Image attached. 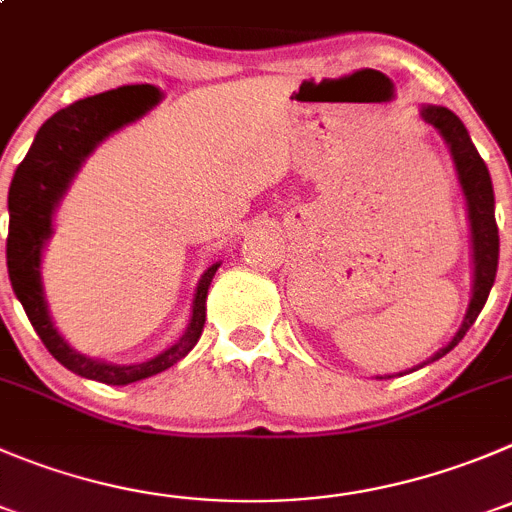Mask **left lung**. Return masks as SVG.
Listing matches in <instances>:
<instances>
[{
  "label": "left lung",
  "mask_w": 512,
  "mask_h": 512,
  "mask_svg": "<svg viewBox=\"0 0 512 512\" xmlns=\"http://www.w3.org/2000/svg\"><path fill=\"white\" fill-rule=\"evenodd\" d=\"M422 118L430 123L432 128L440 130L445 138L447 148H450L452 160H455L457 178H460L462 193L467 201V218H470V233H472V299L467 306V314L457 334L447 347H442L435 357L427 359L425 364L435 362V359L445 357L450 349L457 347L465 332L475 324L478 314L483 311L485 301H488L490 289L495 284V271H498V253H500V236H498V223H495V196H493V180H490L488 165L480 158L478 148L472 145L470 135H467L465 125L457 118L452 110L437 105L422 107ZM420 364V367H425Z\"/></svg>",
  "instance_id": "left-lung-1"
}]
</instances>
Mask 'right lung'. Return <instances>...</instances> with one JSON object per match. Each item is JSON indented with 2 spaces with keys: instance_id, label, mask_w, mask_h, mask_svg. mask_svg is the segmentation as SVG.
<instances>
[{
  "instance_id": "right-lung-1",
  "label": "right lung",
  "mask_w": 512,
  "mask_h": 512,
  "mask_svg": "<svg viewBox=\"0 0 512 512\" xmlns=\"http://www.w3.org/2000/svg\"><path fill=\"white\" fill-rule=\"evenodd\" d=\"M160 102V90L153 85H128L118 90L102 92V95L85 97L65 110L52 115L37 135L14 170L12 186H9V236H7V269L12 289L22 301L34 332L40 334L42 344L50 349L52 357L80 377L95 379L102 384H130L145 377L173 367L175 362L186 357L196 342L201 339L203 324H206V296L211 279L216 276L218 266H208L201 276L193 299V316L186 334L170 349L143 364H120L97 362L75 352L60 332L55 329L47 309L45 291L40 279V261L45 241L52 236V213L60 198L65 196L70 180L80 170L82 160L115 130L133 120L143 118L150 107Z\"/></svg>"
}]
</instances>
